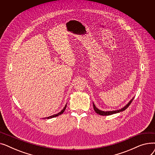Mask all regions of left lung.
<instances>
[{"instance_id": "1", "label": "left lung", "mask_w": 155, "mask_h": 155, "mask_svg": "<svg viewBox=\"0 0 155 155\" xmlns=\"http://www.w3.org/2000/svg\"><path fill=\"white\" fill-rule=\"evenodd\" d=\"M134 99V97L125 106H124L123 108H121L120 109H117V110H109V111H104V110H101L100 109H99L98 108H97L95 105L94 104V103L93 102V106H94V110L95 111V112L97 114H98L101 115V116H109V115H111V114H116V113H119L120 112H122V111H124V110H126L128 107L129 105L131 104V102L133 101V100Z\"/></svg>"}]
</instances>
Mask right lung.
<instances>
[{"label": "right lung", "mask_w": 155, "mask_h": 155, "mask_svg": "<svg viewBox=\"0 0 155 155\" xmlns=\"http://www.w3.org/2000/svg\"><path fill=\"white\" fill-rule=\"evenodd\" d=\"M66 108H67V104H66V105H65V106L64 107V108L60 112H58V114H54V115H52V116H49V117H45V118H43V119H51V118H53V117H57V116H60V115H61V114H62L64 112V110L66 109Z\"/></svg>", "instance_id": "obj_1"}]
</instances>
